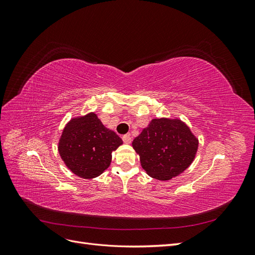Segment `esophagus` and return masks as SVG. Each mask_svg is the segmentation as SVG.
<instances>
[{"mask_svg":"<svg viewBox=\"0 0 255 255\" xmlns=\"http://www.w3.org/2000/svg\"><path fill=\"white\" fill-rule=\"evenodd\" d=\"M122 140L125 143H130V141H132V137H130L129 134H127V135H123L122 136Z\"/></svg>","mask_w":255,"mask_h":255,"instance_id":"34e87169","label":"esophagus"}]
</instances>
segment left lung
<instances>
[{"label": "left lung", "instance_id": "obj_1", "mask_svg": "<svg viewBox=\"0 0 255 255\" xmlns=\"http://www.w3.org/2000/svg\"><path fill=\"white\" fill-rule=\"evenodd\" d=\"M141 167L154 179L168 181L194 161L198 138L180 119H153L133 140Z\"/></svg>", "mask_w": 255, "mask_h": 255}]
</instances>
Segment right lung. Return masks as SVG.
I'll return each mask as SVG.
<instances>
[{
    "label": "right lung",
    "mask_w": 255,
    "mask_h": 255,
    "mask_svg": "<svg viewBox=\"0 0 255 255\" xmlns=\"http://www.w3.org/2000/svg\"><path fill=\"white\" fill-rule=\"evenodd\" d=\"M123 143L114 130L106 128L95 113L69 121L58 142L61 159L83 179H94L110 167L112 152Z\"/></svg>",
    "instance_id": "obj_1"
}]
</instances>
